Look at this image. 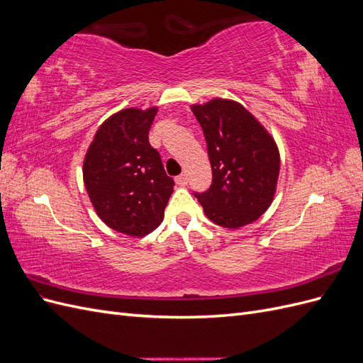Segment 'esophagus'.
<instances>
[{
    "label": "esophagus",
    "mask_w": 363,
    "mask_h": 363,
    "mask_svg": "<svg viewBox=\"0 0 363 363\" xmlns=\"http://www.w3.org/2000/svg\"><path fill=\"white\" fill-rule=\"evenodd\" d=\"M175 183H177L179 186H186V184H188V175H186V174L177 175V177H175Z\"/></svg>",
    "instance_id": "obj_1"
}]
</instances>
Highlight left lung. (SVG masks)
Masks as SVG:
<instances>
[{
  "mask_svg": "<svg viewBox=\"0 0 363 363\" xmlns=\"http://www.w3.org/2000/svg\"><path fill=\"white\" fill-rule=\"evenodd\" d=\"M212 164V184L194 192L218 225L250 224L269 207L276 192L280 156L276 142L245 107L230 100L194 106Z\"/></svg>",
  "mask_w": 363,
  "mask_h": 363,
  "instance_id": "1",
  "label": "left lung"
}]
</instances>
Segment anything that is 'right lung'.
I'll list each match as a JSON object with an SVG mask.
<instances>
[{"instance_id": "right-lung-1", "label": "right lung", "mask_w": 363, "mask_h": 363, "mask_svg": "<svg viewBox=\"0 0 363 363\" xmlns=\"http://www.w3.org/2000/svg\"><path fill=\"white\" fill-rule=\"evenodd\" d=\"M156 113V107L124 108L106 119L83 163L84 186L98 216L130 236H144L162 223L174 188L148 140Z\"/></svg>"}]
</instances>
